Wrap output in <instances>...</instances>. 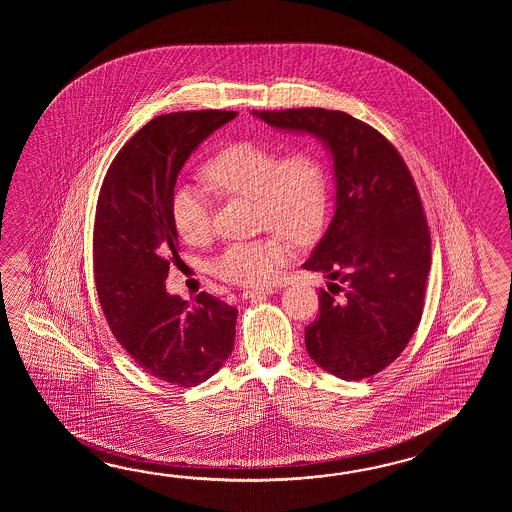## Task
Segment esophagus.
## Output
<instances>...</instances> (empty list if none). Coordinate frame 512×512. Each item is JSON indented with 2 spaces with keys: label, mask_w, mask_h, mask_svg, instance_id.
Wrapping results in <instances>:
<instances>
[{
  "label": "esophagus",
  "mask_w": 512,
  "mask_h": 512,
  "mask_svg": "<svg viewBox=\"0 0 512 512\" xmlns=\"http://www.w3.org/2000/svg\"><path fill=\"white\" fill-rule=\"evenodd\" d=\"M271 293L272 289H245L243 291V298L254 300V298H261V296H267V294Z\"/></svg>",
  "instance_id": "obj_1"
}]
</instances>
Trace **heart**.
Returning a JSON list of instances; mask_svg holds the SVG:
<instances>
[{
    "label": "heart",
    "mask_w": 512,
    "mask_h": 512,
    "mask_svg": "<svg viewBox=\"0 0 512 512\" xmlns=\"http://www.w3.org/2000/svg\"><path fill=\"white\" fill-rule=\"evenodd\" d=\"M207 185L221 196L254 197L261 229L271 234L232 243L212 263L219 280L260 287L278 278L291 260V240L304 245L318 238L329 208V172L313 148L280 153L258 142L240 141L216 153L203 168ZM177 234L203 243L212 234V208L194 188L177 186L170 199Z\"/></svg>",
    "instance_id": "1"
}]
</instances>
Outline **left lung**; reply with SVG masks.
Masks as SVG:
<instances>
[{"instance_id":"obj_1","label":"left lung","mask_w":512,"mask_h":512,"mask_svg":"<svg viewBox=\"0 0 512 512\" xmlns=\"http://www.w3.org/2000/svg\"><path fill=\"white\" fill-rule=\"evenodd\" d=\"M254 115L280 130L313 133L331 150L337 210L302 267L340 283H329L333 294L318 293L320 315L305 327V348L344 381L368 379L403 353L423 315L432 245L414 177L392 142L344 111Z\"/></svg>"}]
</instances>
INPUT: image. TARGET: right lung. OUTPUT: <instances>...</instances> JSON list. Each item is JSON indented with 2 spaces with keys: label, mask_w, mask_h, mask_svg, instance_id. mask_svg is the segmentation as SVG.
<instances>
[{
  "label": "right lung",
  "mask_w": 512,
  "mask_h": 512,
  "mask_svg": "<svg viewBox=\"0 0 512 512\" xmlns=\"http://www.w3.org/2000/svg\"><path fill=\"white\" fill-rule=\"evenodd\" d=\"M236 115L201 109L155 117L120 148L98 194L93 261L109 329L139 368L179 388L207 381L229 359L238 309L208 293L194 302L166 293L179 258L170 199L190 153Z\"/></svg>",
  "instance_id": "add662e5"
}]
</instances>
